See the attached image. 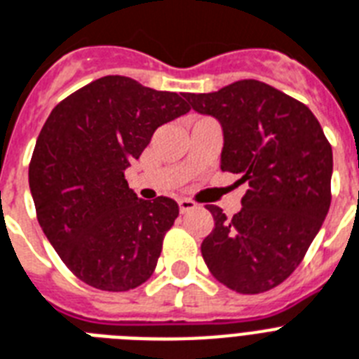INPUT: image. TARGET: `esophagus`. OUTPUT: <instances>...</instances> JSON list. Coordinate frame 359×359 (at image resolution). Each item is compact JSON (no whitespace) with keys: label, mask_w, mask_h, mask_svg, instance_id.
Wrapping results in <instances>:
<instances>
[{"label":"esophagus","mask_w":359,"mask_h":359,"mask_svg":"<svg viewBox=\"0 0 359 359\" xmlns=\"http://www.w3.org/2000/svg\"><path fill=\"white\" fill-rule=\"evenodd\" d=\"M196 207H197V205L191 201V199H179V210L182 214L190 212V210H194Z\"/></svg>","instance_id":"34e87169"}]
</instances>
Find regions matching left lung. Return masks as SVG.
Listing matches in <instances>:
<instances>
[{
    "mask_svg": "<svg viewBox=\"0 0 359 359\" xmlns=\"http://www.w3.org/2000/svg\"><path fill=\"white\" fill-rule=\"evenodd\" d=\"M184 97L222 124V171L250 186L233 218L207 205L214 229L203 240V259L240 294L273 289L294 272L328 214L332 147L306 104L262 81Z\"/></svg>",
    "mask_w": 359,
    "mask_h": 359,
    "instance_id": "8db88e82",
    "label": "left lung"
}]
</instances>
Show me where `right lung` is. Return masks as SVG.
<instances>
[{
    "label": "right lung",
    "mask_w": 359,
    "mask_h": 359,
    "mask_svg": "<svg viewBox=\"0 0 359 359\" xmlns=\"http://www.w3.org/2000/svg\"><path fill=\"white\" fill-rule=\"evenodd\" d=\"M188 111L177 93L126 76L91 81L52 109L31 156L29 188L44 235L83 283L123 292L152 276L179 205L140 199L124 171L158 126Z\"/></svg>",
    "instance_id": "1"
}]
</instances>
